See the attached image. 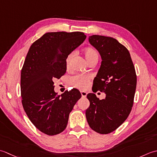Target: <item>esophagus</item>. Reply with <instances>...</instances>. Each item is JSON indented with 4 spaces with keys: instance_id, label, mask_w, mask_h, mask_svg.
I'll use <instances>...</instances> for the list:
<instances>
[{
    "instance_id": "34e87169",
    "label": "esophagus",
    "mask_w": 157,
    "mask_h": 157,
    "mask_svg": "<svg viewBox=\"0 0 157 157\" xmlns=\"http://www.w3.org/2000/svg\"><path fill=\"white\" fill-rule=\"evenodd\" d=\"M81 95H82V98H86V96H87V92L82 91H81Z\"/></svg>"
}]
</instances>
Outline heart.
<instances>
[{
  "mask_svg": "<svg viewBox=\"0 0 157 157\" xmlns=\"http://www.w3.org/2000/svg\"><path fill=\"white\" fill-rule=\"evenodd\" d=\"M84 54L85 58L88 62L94 59H98V53L93 48H85L84 49ZM73 56H74V52L70 53L67 56L66 58V64L67 67L70 66ZM90 80V76L87 75H76L71 76L69 79V81L71 85L74 87L81 89V90H84V89L87 88Z\"/></svg>",
  "mask_w": 157,
  "mask_h": 157,
  "instance_id": "1",
  "label": "heart"
}]
</instances>
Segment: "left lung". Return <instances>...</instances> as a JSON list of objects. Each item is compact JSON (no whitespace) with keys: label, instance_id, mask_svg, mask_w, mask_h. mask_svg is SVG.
<instances>
[{"label":"left lung","instance_id":"8db88e82","mask_svg":"<svg viewBox=\"0 0 157 157\" xmlns=\"http://www.w3.org/2000/svg\"><path fill=\"white\" fill-rule=\"evenodd\" d=\"M89 41L102 59L92 89L106 95L100 100L94 94H87L90 105L85 115L93 130L108 134L124 122L132 109L137 84L136 70L129 51L117 39L93 35Z\"/></svg>","mask_w":157,"mask_h":157}]
</instances>
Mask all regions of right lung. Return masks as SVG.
<instances>
[{
	"instance_id": "add662e5",
	"label": "right lung",
	"mask_w": 157,
	"mask_h": 157,
	"mask_svg": "<svg viewBox=\"0 0 157 157\" xmlns=\"http://www.w3.org/2000/svg\"><path fill=\"white\" fill-rule=\"evenodd\" d=\"M87 36L81 32L47 33L32 44L21 72V103L28 117L43 133H62L81 94L76 89L54 91L55 78L66 72V58Z\"/></svg>"
}]
</instances>
